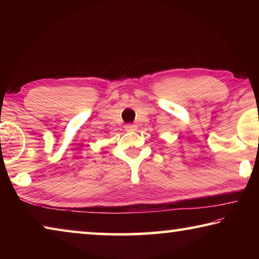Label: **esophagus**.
I'll use <instances>...</instances> for the list:
<instances>
[{
  "instance_id": "34e87169",
  "label": "esophagus",
  "mask_w": 259,
  "mask_h": 259,
  "mask_svg": "<svg viewBox=\"0 0 259 259\" xmlns=\"http://www.w3.org/2000/svg\"><path fill=\"white\" fill-rule=\"evenodd\" d=\"M124 128H125V130L126 131H135L136 130V128H137V126H136L135 124H126L125 126H124Z\"/></svg>"
}]
</instances>
